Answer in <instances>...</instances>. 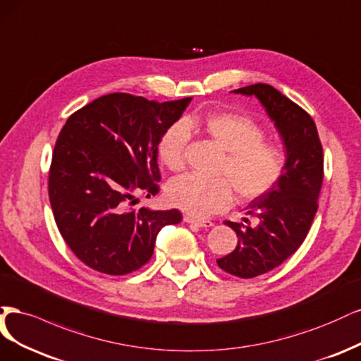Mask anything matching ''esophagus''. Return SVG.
<instances>
[{
    "label": "esophagus",
    "instance_id": "esophagus-1",
    "mask_svg": "<svg viewBox=\"0 0 361 361\" xmlns=\"http://www.w3.org/2000/svg\"><path fill=\"white\" fill-rule=\"evenodd\" d=\"M184 222L190 224V225H196L200 228H212L214 225L212 220H201V219H195V217H190V216H184Z\"/></svg>",
    "mask_w": 361,
    "mask_h": 361
}]
</instances>
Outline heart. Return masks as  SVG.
<instances>
[{"label":"heart","instance_id":"heart-1","mask_svg":"<svg viewBox=\"0 0 361 361\" xmlns=\"http://www.w3.org/2000/svg\"><path fill=\"white\" fill-rule=\"evenodd\" d=\"M189 127H196L226 151L220 173L226 178L207 180L195 173L173 180L168 189L171 202L190 216L208 217L228 208L236 190L240 200L250 201L269 192L285 171L282 149L265 142L261 127L246 115L212 112L176 121L161 132L157 154L172 171L184 165V149L189 141Z\"/></svg>","mask_w":361,"mask_h":361}]
</instances>
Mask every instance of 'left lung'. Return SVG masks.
<instances>
[{"mask_svg": "<svg viewBox=\"0 0 361 361\" xmlns=\"http://www.w3.org/2000/svg\"><path fill=\"white\" fill-rule=\"evenodd\" d=\"M232 92L261 102L286 151L281 180L246 208L249 216L258 217V225L225 222L237 232L238 244L234 252L219 258L217 265L229 274L250 279L276 269L305 241L318 210L324 154L315 121L281 91L269 84H255Z\"/></svg>", "mask_w": 361, "mask_h": 361, "instance_id": "obj_1", "label": "left lung"}]
</instances>
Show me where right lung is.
<instances>
[{"mask_svg": "<svg viewBox=\"0 0 361 361\" xmlns=\"http://www.w3.org/2000/svg\"><path fill=\"white\" fill-rule=\"evenodd\" d=\"M192 97L159 103L112 92L67 118L55 142L49 201L58 229L90 269L123 276L153 257L159 231L181 222L178 210L132 208L157 195V142Z\"/></svg>", "mask_w": 361, "mask_h": 361, "instance_id": "right-lung-1", "label": "right lung"}]
</instances>
